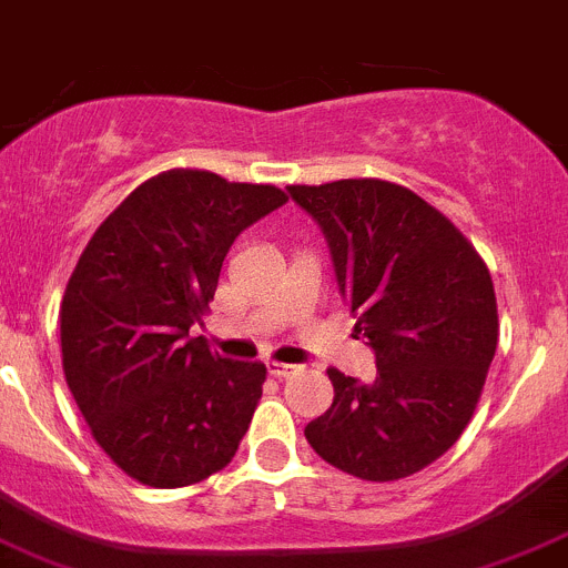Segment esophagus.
Listing matches in <instances>:
<instances>
[{
	"label": "esophagus",
	"instance_id": "obj_1",
	"mask_svg": "<svg viewBox=\"0 0 568 568\" xmlns=\"http://www.w3.org/2000/svg\"><path fill=\"white\" fill-rule=\"evenodd\" d=\"M267 371L275 379H287V376H293L298 368H295V365H287V362H267Z\"/></svg>",
	"mask_w": 568,
	"mask_h": 568
}]
</instances>
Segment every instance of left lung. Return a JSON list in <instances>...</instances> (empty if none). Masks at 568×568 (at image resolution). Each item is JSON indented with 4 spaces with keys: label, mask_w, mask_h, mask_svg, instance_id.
I'll list each match as a JSON object with an SVG mask.
<instances>
[{
    "label": "left lung",
    "mask_w": 568,
    "mask_h": 568,
    "mask_svg": "<svg viewBox=\"0 0 568 568\" xmlns=\"http://www.w3.org/2000/svg\"><path fill=\"white\" fill-rule=\"evenodd\" d=\"M287 189L326 234L354 332L376 351L371 385L326 371L334 402L306 440L368 483L409 477L455 446L483 396L499 339L488 264L407 186L345 178Z\"/></svg>",
    "instance_id": "left-lung-1"
}]
</instances>
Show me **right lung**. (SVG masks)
I'll return each mask as SVG.
<instances>
[{"mask_svg": "<svg viewBox=\"0 0 568 568\" xmlns=\"http://www.w3.org/2000/svg\"><path fill=\"white\" fill-rule=\"evenodd\" d=\"M284 203L270 183L178 166L139 183L80 253L61 301L63 374L100 449L136 483L183 488L234 460L267 368L223 359L189 328L236 236Z\"/></svg>", "mask_w": 568, "mask_h": 568, "instance_id": "1", "label": "right lung"}]
</instances>
